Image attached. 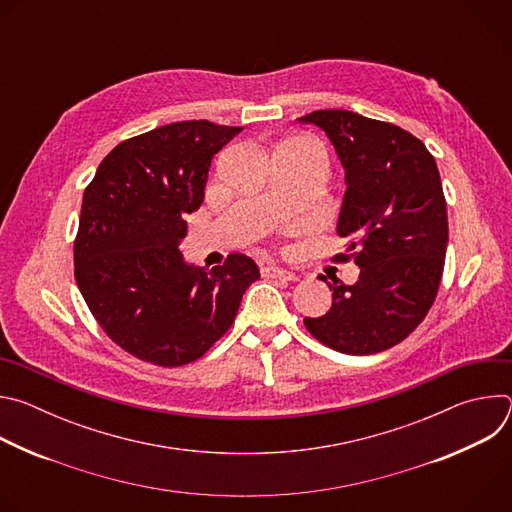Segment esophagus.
Instances as JSON below:
<instances>
[{
    "label": "esophagus",
    "instance_id": "34e87169",
    "mask_svg": "<svg viewBox=\"0 0 512 512\" xmlns=\"http://www.w3.org/2000/svg\"><path fill=\"white\" fill-rule=\"evenodd\" d=\"M261 275L267 277V279L271 277V279H283V281H294V279H298L296 273H291V271L281 269V267H275V265L263 267V269H261Z\"/></svg>",
    "mask_w": 512,
    "mask_h": 512
}]
</instances>
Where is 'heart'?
<instances>
[{
  "mask_svg": "<svg viewBox=\"0 0 512 512\" xmlns=\"http://www.w3.org/2000/svg\"><path fill=\"white\" fill-rule=\"evenodd\" d=\"M285 148H287V150H289V148H298V145H285ZM285 148H283V150H285Z\"/></svg>",
  "mask_w": 512,
  "mask_h": 512,
  "instance_id": "heart-1",
  "label": "heart"
}]
</instances>
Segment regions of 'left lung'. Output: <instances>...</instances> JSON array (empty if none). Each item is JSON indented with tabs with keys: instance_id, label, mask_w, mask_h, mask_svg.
<instances>
[{
	"instance_id": "1",
	"label": "left lung",
	"mask_w": 512,
	"mask_h": 512,
	"mask_svg": "<svg viewBox=\"0 0 512 512\" xmlns=\"http://www.w3.org/2000/svg\"><path fill=\"white\" fill-rule=\"evenodd\" d=\"M298 121L320 127L340 158L346 192L336 231L354 251L340 259L360 267L356 283H328L330 310L304 324L344 354L387 350L419 326L442 281L448 210L440 172L423 141L393 123L344 109Z\"/></svg>"
}]
</instances>
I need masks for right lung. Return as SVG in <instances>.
<instances>
[{
	"mask_svg": "<svg viewBox=\"0 0 512 512\" xmlns=\"http://www.w3.org/2000/svg\"><path fill=\"white\" fill-rule=\"evenodd\" d=\"M241 131L206 119L156 127L113 148L85 190L75 279L107 336L139 360L180 367L200 358L259 279L241 253L210 271L180 253L212 156Z\"/></svg>",
	"mask_w": 512,
	"mask_h": 512,
	"instance_id": "obj_1",
	"label": "right lung"
}]
</instances>
